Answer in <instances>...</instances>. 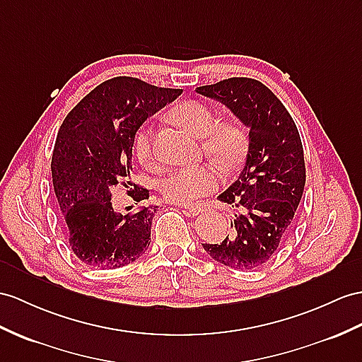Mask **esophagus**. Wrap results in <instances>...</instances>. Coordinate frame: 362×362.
Instances as JSON below:
<instances>
[{
    "label": "esophagus",
    "instance_id": "1",
    "mask_svg": "<svg viewBox=\"0 0 362 362\" xmlns=\"http://www.w3.org/2000/svg\"><path fill=\"white\" fill-rule=\"evenodd\" d=\"M184 211H186V214H189V215H199V214H202V209L201 206H198V204H178Z\"/></svg>",
    "mask_w": 362,
    "mask_h": 362
}]
</instances>
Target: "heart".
I'll list each match as a JSON object with an SVG mask.
<instances>
[{
  "instance_id": "obj_1",
  "label": "heart",
  "mask_w": 362,
  "mask_h": 362,
  "mask_svg": "<svg viewBox=\"0 0 362 362\" xmlns=\"http://www.w3.org/2000/svg\"><path fill=\"white\" fill-rule=\"evenodd\" d=\"M176 126L201 139L202 151L224 172H233L247 151V136L233 121L218 122L215 110L199 101H184L170 112ZM135 156L139 163H153L152 129L143 126L135 135ZM219 173L214 165H184L173 169L161 182V192L170 202L187 204L215 190Z\"/></svg>"
}]
</instances>
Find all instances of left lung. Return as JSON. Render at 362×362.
<instances>
[{"label":"left lung","instance_id":"left-lung-1","mask_svg":"<svg viewBox=\"0 0 362 362\" xmlns=\"http://www.w3.org/2000/svg\"><path fill=\"white\" fill-rule=\"evenodd\" d=\"M197 92L224 104L249 127L244 169L218 197L236 210L230 232L221 243L202 247L227 267L259 269L278 250L303 197L301 138L284 104L257 79L228 78Z\"/></svg>","mask_w":362,"mask_h":362}]
</instances>
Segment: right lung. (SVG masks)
I'll return each instance as SVG.
<instances>
[{
	"label": "right lung",
	"instance_id": "right-lung-1",
	"mask_svg": "<svg viewBox=\"0 0 362 362\" xmlns=\"http://www.w3.org/2000/svg\"><path fill=\"white\" fill-rule=\"evenodd\" d=\"M181 93L117 76L87 93L61 124L52 155V181L69 244L86 266H127L151 245L158 206L121 215L112 207V192L124 186L136 202L148 199V190L130 181L135 134L147 117Z\"/></svg>",
	"mask_w": 362,
	"mask_h": 362
}]
</instances>
